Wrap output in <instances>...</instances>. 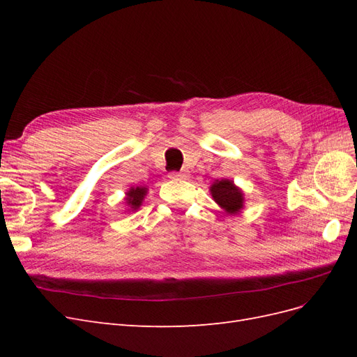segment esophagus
I'll return each mask as SVG.
<instances>
[{"label":"esophagus","mask_w":357,"mask_h":357,"mask_svg":"<svg viewBox=\"0 0 357 357\" xmlns=\"http://www.w3.org/2000/svg\"><path fill=\"white\" fill-rule=\"evenodd\" d=\"M171 178H180V180H186L189 177L188 172H171L169 174Z\"/></svg>","instance_id":"esophagus-1"}]
</instances>
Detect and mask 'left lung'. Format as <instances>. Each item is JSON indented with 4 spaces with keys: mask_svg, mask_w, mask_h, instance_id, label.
I'll return each instance as SVG.
<instances>
[{
    "mask_svg": "<svg viewBox=\"0 0 357 357\" xmlns=\"http://www.w3.org/2000/svg\"><path fill=\"white\" fill-rule=\"evenodd\" d=\"M210 193L214 202L231 215L240 214L244 208V192L229 178L214 180L210 186Z\"/></svg>",
    "mask_w": 357,
    "mask_h": 357,
    "instance_id": "left-lung-1",
    "label": "left lung"
}]
</instances>
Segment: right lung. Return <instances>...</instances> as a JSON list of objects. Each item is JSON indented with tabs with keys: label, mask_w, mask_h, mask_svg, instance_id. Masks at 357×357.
Masks as SVG:
<instances>
[{
	"label": "right lung",
	"mask_w": 357,
	"mask_h": 357,
	"mask_svg": "<svg viewBox=\"0 0 357 357\" xmlns=\"http://www.w3.org/2000/svg\"><path fill=\"white\" fill-rule=\"evenodd\" d=\"M147 186H132L129 188V190L125 193V205H126V211L131 213V211H137L139 207H142V204L147 195Z\"/></svg>",
	"instance_id": "add662e5"
}]
</instances>
